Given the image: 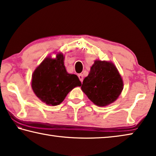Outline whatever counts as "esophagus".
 <instances>
[{
    "instance_id": "34e87169",
    "label": "esophagus",
    "mask_w": 156,
    "mask_h": 156,
    "mask_svg": "<svg viewBox=\"0 0 156 156\" xmlns=\"http://www.w3.org/2000/svg\"><path fill=\"white\" fill-rule=\"evenodd\" d=\"M78 76L79 79H80V80L81 81V83H83V75L82 74V73H80V74L78 75Z\"/></svg>"
}]
</instances>
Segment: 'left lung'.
<instances>
[{
	"mask_svg": "<svg viewBox=\"0 0 156 156\" xmlns=\"http://www.w3.org/2000/svg\"><path fill=\"white\" fill-rule=\"evenodd\" d=\"M81 89L95 105L105 107L117 100L123 89V81L113 62L97 60Z\"/></svg>",
	"mask_w": 156,
	"mask_h": 156,
	"instance_id": "left-lung-1",
	"label": "left lung"
}]
</instances>
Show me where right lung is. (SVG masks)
<instances>
[{"mask_svg":"<svg viewBox=\"0 0 156 156\" xmlns=\"http://www.w3.org/2000/svg\"><path fill=\"white\" fill-rule=\"evenodd\" d=\"M63 54H57L55 59L47 57L32 74L31 87L36 96L48 105H60L69 91L81 86L75 74L67 72Z\"/></svg>","mask_w":156,"mask_h":156,"instance_id":"right-lung-1","label":"right lung"}]
</instances>
